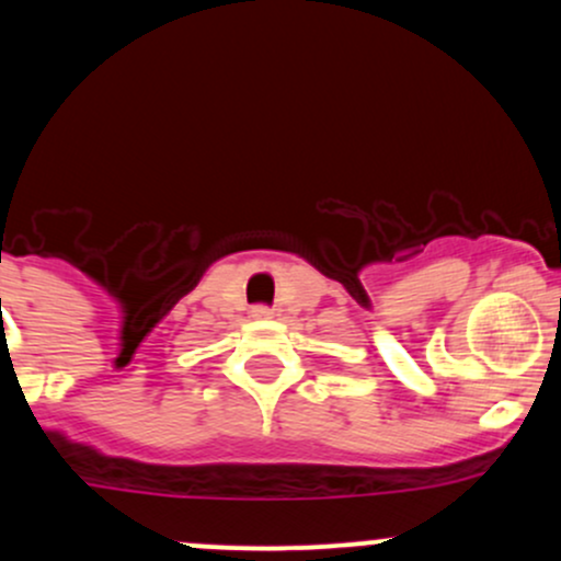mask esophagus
<instances>
[{"mask_svg":"<svg viewBox=\"0 0 561 561\" xmlns=\"http://www.w3.org/2000/svg\"><path fill=\"white\" fill-rule=\"evenodd\" d=\"M250 317L253 319H272L274 311L268 306H253V311H250Z\"/></svg>","mask_w":561,"mask_h":561,"instance_id":"1","label":"esophagus"}]
</instances>
